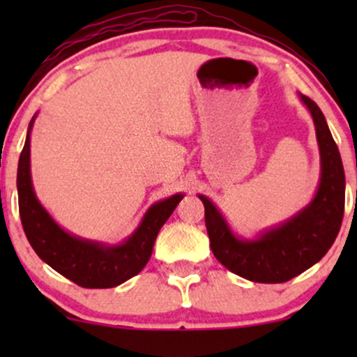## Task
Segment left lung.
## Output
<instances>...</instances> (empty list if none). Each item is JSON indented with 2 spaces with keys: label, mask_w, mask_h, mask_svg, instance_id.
Masks as SVG:
<instances>
[{
  "label": "left lung",
  "mask_w": 357,
  "mask_h": 357,
  "mask_svg": "<svg viewBox=\"0 0 357 357\" xmlns=\"http://www.w3.org/2000/svg\"><path fill=\"white\" fill-rule=\"evenodd\" d=\"M301 99L314 119L321 151V183L304 210L255 240H243L235 236L218 208L199 195L213 255L230 272L260 284H282L317 264L342 223L346 178L341 154L319 105L305 96Z\"/></svg>",
  "instance_id": "obj_1"
}]
</instances>
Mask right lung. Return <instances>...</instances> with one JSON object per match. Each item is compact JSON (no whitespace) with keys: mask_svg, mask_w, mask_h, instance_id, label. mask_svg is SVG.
<instances>
[{"mask_svg":"<svg viewBox=\"0 0 357 357\" xmlns=\"http://www.w3.org/2000/svg\"><path fill=\"white\" fill-rule=\"evenodd\" d=\"M33 121L35 117L28 127L26 141L20 155L16 186L24 235L36 255L53 270L85 289H110L137 275L149 261L155 236L183 199V195L154 203L137 230L121 245H105L73 236L60 228L36 199L30 173V132Z\"/></svg>","mask_w":357,"mask_h":357,"instance_id":"1","label":"right lung"}]
</instances>
